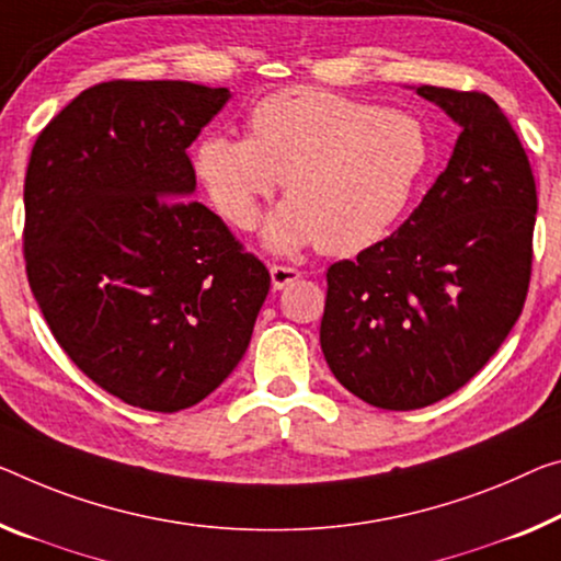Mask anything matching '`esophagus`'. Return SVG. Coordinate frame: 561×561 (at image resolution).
<instances>
[{"mask_svg": "<svg viewBox=\"0 0 561 561\" xmlns=\"http://www.w3.org/2000/svg\"><path fill=\"white\" fill-rule=\"evenodd\" d=\"M300 278V271L293 268V265H283V263H273L271 265V280L275 290H283L286 286H290L293 280Z\"/></svg>", "mask_w": 561, "mask_h": 561, "instance_id": "obj_1", "label": "esophagus"}]
</instances>
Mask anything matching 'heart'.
I'll return each mask as SVG.
<instances>
[{
	"label": "heart",
	"mask_w": 561,
	"mask_h": 561,
	"mask_svg": "<svg viewBox=\"0 0 561 561\" xmlns=\"http://www.w3.org/2000/svg\"><path fill=\"white\" fill-rule=\"evenodd\" d=\"M428 162L419 117L318 88L265 94L248 112V137L215 133L195 150L197 178L232 228L251 230L286 180L288 203L265 240L275 251L316 243L329 255L389 236Z\"/></svg>",
	"instance_id": "obj_1"
}]
</instances>
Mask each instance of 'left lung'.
Returning a JSON list of instances; mask_svg holds the SVG:
<instances>
[{
    "mask_svg": "<svg viewBox=\"0 0 561 561\" xmlns=\"http://www.w3.org/2000/svg\"><path fill=\"white\" fill-rule=\"evenodd\" d=\"M461 125L449 165L389 238L325 273L321 348L370 407L424 409L469 383L522 316L537 183L484 92L421 84Z\"/></svg>",
    "mask_w": 561,
    "mask_h": 561,
    "instance_id": "left-lung-1",
    "label": "left lung"
}]
</instances>
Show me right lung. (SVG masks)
Returning a JSON list of instances; mask_svg holds the SVG:
<instances>
[{
	"instance_id": "right-lung-1",
	"label": "right lung",
	"mask_w": 561,
	"mask_h": 561,
	"mask_svg": "<svg viewBox=\"0 0 561 561\" xmlns=\"http://www.w3.org/2000/svg\"><path fill=\"white\" fill-rule=\"evenodd\" d=\"M226 88L112 80L34 142L24 268L51 335L119 401L175 413L238 366L271 288L261 257L197 203L193 140Z\"/></svg>"
}]
</instances>
